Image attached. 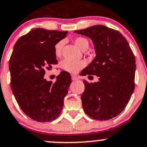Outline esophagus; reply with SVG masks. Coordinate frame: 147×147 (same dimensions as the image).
Instances as JSON below:
<instances>
[{
	"mask_svg": "<svg viewBox=\"0 0 147 147\" xmlns=\"http://www.w3.org/2000/svg\"><path fill=\"white\" fill-rule=\"evenodd\" d=\"M72 80L73 81H76L78 80V78L77 76H75V75H72Z\"/></svg>",
	"mask_w": 147,
	"mask_h": 147,
	"instance_id": "1",
	"label": "esophagus"
}]
</instances>
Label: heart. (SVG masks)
Masks as SVG:
<instances>
[{"label":"heart","mask_w":147,"mask_h":147,"mask_svg":"<svg viewBox=\"0 0 147 147\" xmlns=\"http://www.w3.org/2000/svg\"><path fill=\"white\" fill-rule=\"evenodd\" d=\"M75 44L78 47H79L80 50H82V47L84 45L88 44V41L87 39L84 38H77L75 40ZM63 45H64V41L61 40L57 42L55 46V54L57 57L61 55L62 49H63ZM85 62L84 61H71L69 60H65L62 62L61 66L65 71L70 72V73H77L80 69L84 67L85 66Z\"/></svg>","instance_id":"b5f03b06"}]
</instances>
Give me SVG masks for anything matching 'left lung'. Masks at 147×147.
<instances>
[{
    "instance_id": "obj_1",
    "label": "left lung",
    "mask_w": 147,
    "mask_h": 147,
    "mask_svg": "<svg viewBox=\"0 0 147 147\" xmlns=\"http://www.w3.org/2000/svg\"><path fill=\"white\" fill-rule=\"evenodd\" d=\"M90 38L96 56L82 71L94 75L99 81L84 80L81 95L84 112L97 120H108L119 115L134 89L135 57L128 42L119 31L102 25L74 31Z\"/></svg>"
}]
</instances>
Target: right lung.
Segmentation results:
<instances>
[{"mask_svg":"<svg viewBox=\"0 0 147 147\" xmlns=\"http://www.w3.org/2000/svg\"><path fill=\"white\" fill-rule=\"evenodd\" d=\"M67 34L36 28L20 37L13 47L9 61L12 91L23 112L35 121H53L63 110L70 74L62 71L53 83L44 78V69L57 63L55 46Z\"/></svg>","mask_w":147,"mask_h":147,"instance_id":"obj_1","label":"right lung"}]
</instances>
